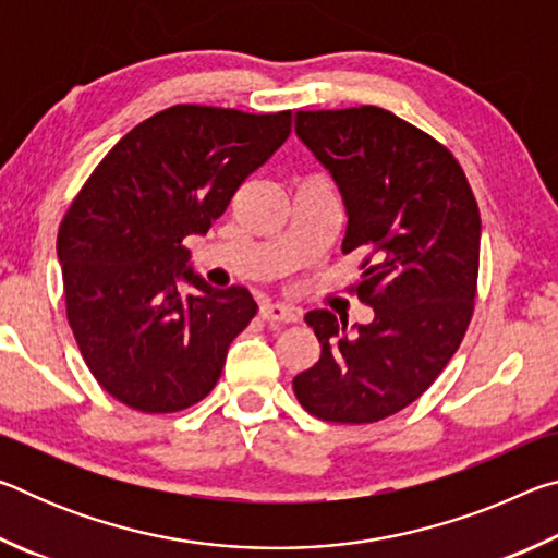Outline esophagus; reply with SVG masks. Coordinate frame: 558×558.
<instances>
[{
  "label": "esophagus",
  "mask_w": 558,
  "mask_h": 558,
  "mask_svg": "<svg viewBox=\"0 0 558 558\" xmlns=\"http://www.w3.org/2000/svg\"><path fill=\"white\" fill-rule=\"evenodd\" d=\"M260 317L268 323H298L300 310L286 305V302H263Z\"/></svg>",
  "instance_id": "obj_1"
}]
</instances>
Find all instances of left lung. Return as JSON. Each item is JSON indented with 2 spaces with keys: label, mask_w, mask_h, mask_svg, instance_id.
<instances>
[{
  "label": "left lung",
  "mask_w": 558,
  "mask_h": 558,
  "mask_svg": "<svg viewBox=\"0 0 558 558\" xmlns=\"http://www.w3.org/2000/svg\"><path fill=\"white\" fill-rule=\"evenodd\" d=\"M295 132L342 194V251L366 253L356 295L374 319L347 327L329 310H310L323 352L292 389L317 418L374 423L418 399L465 337L477 202L458 159L384 108L298 110Z\"/></svg>",
  "instance_id": "1"
}]
</instances>
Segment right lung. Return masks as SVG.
Returning <instances> with one entry per match:
<instances>
[{"mask_svg": "<svg viewBox=\"0 0 558 558\" xmlns=\"http://www.w3.org/2000/svg\"><path fill=\"white\" fill-rule=\"evenodd\" d=\"M288 135L290 110L167 108L102 157L65 211L56 241L65 315L90 374L120 403L174 413L219 381L258 305L245 288H211L194 272L184 239L209 231Z\"/></svg>", "mask_w": 558, "mask_h": 558, "instance_id": "1", "label": "right lung"}]
</instances>
